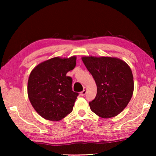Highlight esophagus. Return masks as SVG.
Instances as JSON below:
<instances>
[{
    "label": "esophagus",
    "instance_id": "esophagus-1",
    "mask_svg": "<svg viewBox=\"0 0 156 156\" xmlns=\"http://www.w3.org/2000/svg\"><path fill=\"white\" fill-rule=\"evenodd\" d=\"M86 93H87L86 88H85V87H84V89H83V91H82L80 92V95H81V96H84V95L86 94Z\"/></svg>",
    "mask_w": 156,
    "mask_h": 156
}]
</instances>
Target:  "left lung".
<instances>
[{
	"instance_id": "1",
	"label": "left lung",
	"mask_w": 156,
	"mask_h": 156,
	"mask_svg": "<svg viewBox=\"0 0 156 156\" xmlns=\"http://www.w3.org/2000/svg\"><path fill=\"white\" fill-rule=\"evenodd\" d=\"M82 60L97 85L96 96L89 102L91 110L104 118L119 114L133 95L134 83L130 67L116 58L88 56Z\"/></svg>"
}]
</instances>
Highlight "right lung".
I'll return each mask as SVG.
<instances>
[{"mask_svg": "<svg viewBox=\"0 0 156 156\" xmlns=\"http://www.w3.org/2000/svg\"><path fill=\"white\" fill-rule=\"evenodd\" d=\"M76 56L58 57L41 63L28 80L29 99L44 119L58 121L72 112L78 93L72 91V78L66 74L76 67Z\"/></svg>", "mask_w": 156, "mask_h": 156, "instance_id": "obj_1", "label": "right lung"}]
</instances>
